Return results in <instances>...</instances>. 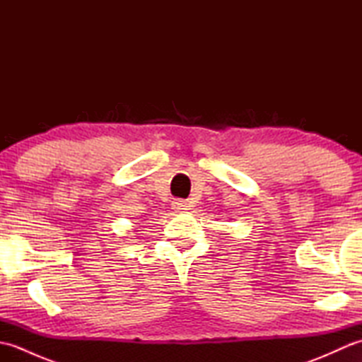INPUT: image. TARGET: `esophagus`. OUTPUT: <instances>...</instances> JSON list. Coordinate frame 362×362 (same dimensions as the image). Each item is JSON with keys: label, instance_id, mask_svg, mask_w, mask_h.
Listing matches in <instances>:
<instances>
[{"label": "esophagus", "instance_id": "obj_1", "mask_svg": "<svg viewBox=\"0 0 362 362\" xmlns=\"http://www.w3.org/2000/svg\"><path fill=\"white\" fill-rule=\"evenodd\" d=\"M188 206H189V204L187 201H174L173 202V209L175 211H185V210H188Z\"/></svg>", "mask_w": 362, "mask_h": 362}]
</instances>
